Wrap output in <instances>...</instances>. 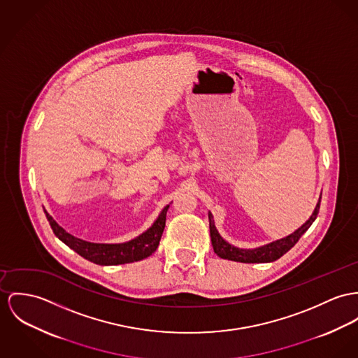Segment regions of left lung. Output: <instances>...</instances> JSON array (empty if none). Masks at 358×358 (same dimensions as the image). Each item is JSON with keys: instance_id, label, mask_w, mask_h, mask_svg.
Listing matches in <instances>:
<instances>
[{"instance_id": "left-lung-1", "label": "left lung", "mask_w": 358, "mask_h": 358, "mask_svg": "<svg viewBox=\"0 0 358 358\" xmlns=\"http://www.w3.org/2000/svg\"><path fill=\"white\" fill-rule=\"evenodd\" d=\"M320 200H322V196L319 197V201H317V204L315 207V211L312 213L310 218L306 220L301 227H299L294 233L289 234L285 238L276 240L274 243H270V244L263 245V247L255 248V249H243V248L234 247V245L229 244L227 241H224L218 233L217 227H215L213 214L208 213L210 236H211V244L214 248V252L222 259L240 262V263H270V262H275L280 256H283L287 250H290L292 248L297 244V241L301 238L303 233L315 222L317 214H319Z\"/></svg>"}]
</instances>
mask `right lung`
I'll return each mask as SVG.
<instances>
[{"label": "right lung", "mask_w": 358, "mask_h": 358, "mask_svg": "<svg viewBox=\"0 0 358 358\" xmlns=\"http://www.w3.org/2000/svg\"><path fill=\"white\" fill-rule=\"evenodd\" d=\"M167 210H169V206H166L165 208L161 211L159 217L152 223V226L147 229L143 234L122 244H96V243L84 241L66 233L52 218V215L46 210H45V214L53 229V233L65 245L73 249L82 257L95 264L117 266V264H125V263H134V262L143 260L157 250L165 229Z\"/></svg>", "instance_id": "1"}]
</instances>
